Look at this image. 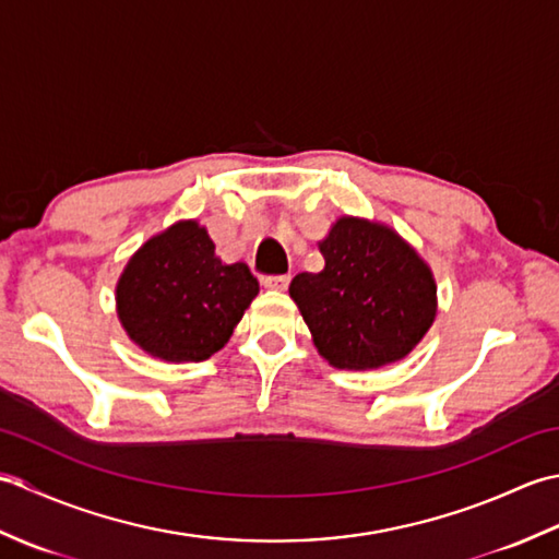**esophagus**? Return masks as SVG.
Returning <instances> with one entry per match:
<instances>
[{
  "label": "esophagus",
  "mask_w": 559,
  "mask_h": 559,
  "mask_svg": "<svg viewBox=\"0 0 559 559\" xmlns=\"http://www.w3.org/2000/svg\"><path fill=\"white\" fill-rule=\"evenodd\" d=\"M261 283H264V288H269V290H286L290 283V276H264L261 278Z\"/></svg>",
  "instance_id": "1"
}]
</instances>
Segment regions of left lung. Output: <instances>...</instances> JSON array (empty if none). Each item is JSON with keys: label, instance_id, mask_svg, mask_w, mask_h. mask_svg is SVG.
<instances>
[{"label": "left lung", "instance_id": "1", "mask_svg": "<svg viewBox=\"0 0 559 559\" xmlns=\"http://www.w3.org/2000/svg\"><path fill=\"white\" fill-rule=\"evenodd\" d=\"M324 269L298 273L290 298L338 370H377L418 346L437 314L430 266L389 225L343 216L319 242Z\"/></svg>", "mask_w": 559, "mask_h": 559}]
</instances>
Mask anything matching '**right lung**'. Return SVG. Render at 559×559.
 Instances as JSON below:
<instances>
[{"label": "right lung", "instance_id": "add662e5", "mask_svg": "<svg viewBox=\"0 0 559 559\" xmlns=\"http://www.w3.org/2000/svg\"><path fill=\"white\" fill-rule=\"evenodd\" d=\"M257 293L247 264H223L206 228L180 221L127 261L115 300L141 350L165 362H201L228 343Z\"/></svg>", "mask_w": 559, "mask_h": 559}]
</instances>
